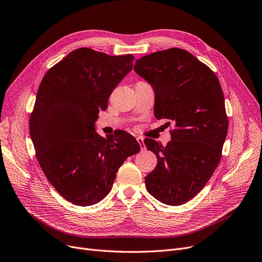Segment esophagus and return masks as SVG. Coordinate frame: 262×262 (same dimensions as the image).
<instances>
[{
  "label": "esophagus",
  "mask_w": 262,
  "mask_h": 262,
  "mask_svg": "<svg viewBox=\"0 0 262 262\" xmlns=\"http://www.w3.org/2000/svg\"><path fill=\"white\" fill-rule=\"evenodd\" d=\"M136 139H137L138 143L140 144V149H141V151H143V150H146V146H144V143H143V139H142L141 137H137Z\"/></svg>",
  "instance_id": "esophagus-1"
}]
</instances>
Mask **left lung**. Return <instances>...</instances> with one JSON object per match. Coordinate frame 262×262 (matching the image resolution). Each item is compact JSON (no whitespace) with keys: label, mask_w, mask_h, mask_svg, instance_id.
<instances>
[{"label":"left lung","mask_w":262,"mask_h":262,"mask_svg":"<svg viewBox=\"0 0 262 262\" xmlns=\"http://www.w3.org/2000/svg\"><path fill=\"white\" fill-rule=\"evenodd\" d=\"M134 70L153 87L154 116L173 124L165 147L144 140L158 158L144 178L147 190L164 204L182 205L204 188L220 162L229 125L224 93L216 74L181 48L143 56Z\"/></svg>","instance_id":"8db88e82"}]
</instances>
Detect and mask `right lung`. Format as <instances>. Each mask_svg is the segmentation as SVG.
<instances>
[{"label": "right lung", "mask_w": 262, "mask_h": 262, "mask_svg": "<svg viewBox=\"0 0 262 262\" xmlns=\"http://www.w3.org/2000/svg\"><path fill=\"white\" fill-rule=\"evenodd\" d=\"M133 55L110 56L82 47L46 72L30 115V136L46 178L75 205L90 206L111 191L124 161L140 151L132 135L103 138L98 113L133 69Z\"/></svg>", "instance_id": "add662e5"}]
</instances>
